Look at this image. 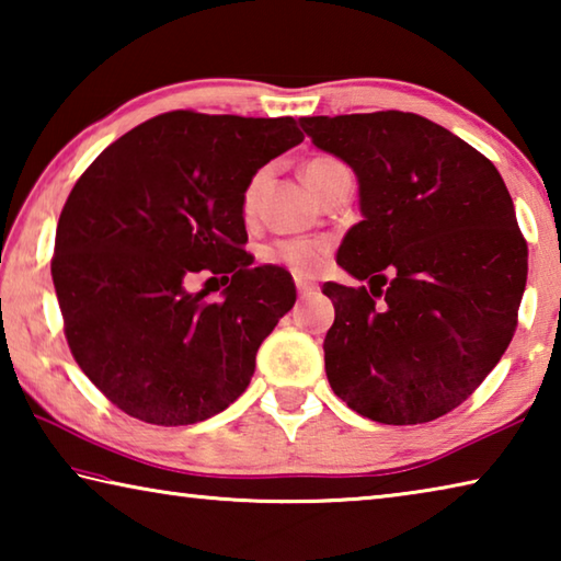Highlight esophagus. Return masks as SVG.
<instances>
[{
  "instance_id": "esophagus-1",
  "label": "esophagus",
  "mask_w": 561,
  "mask_h": 561,
  "mask_svg": "<svg viewBox=\"0 0 561 561\" xmlns=\"http://www.w3.org/2000/svg\"><path fill=\"white\" fill-rule=\"evenodd\" d=\"M294 284H297V291L301 294V297H307V294L319 289L317 282H311V279H307V277H294Z\"/></svg>"
}]
</instances>
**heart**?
Listing matches in <instances>:
<instances>
[{
	"mask_svg": "<svg viewBox=\"0 0 561 561\" xmlns=\"http://www.w3.org/2000/svg\"><path fill=\"white\" fill-rule=\"evenodd\" d=\"M331 165H336V160L314 158L304 165L301 175L307 180L311 193H314L319 178L324 175ZM262 185H264V173L260 170V173H254L250 178V183H247L242 193V213L247 217L254 213V207H257ZM264 257H267V262L279 264V267L297 274V277H314V274L324 267V262L329 257V242L321 240V237H291V240L274 242Z\"/></svg>",
	"mask_w": 561,
	"mask_h": 561,
	"instance_id": "obj_1",
	"label": "heart"
}]
</instances>
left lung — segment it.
Listing matches in <instances>:
<instances>
[{"label": "left lung", "mask_w": 561, "mask_h": 561, "mask_svg": "<svg viewBox=\"0 0 561 561\" xmlns=\"http://www.w3.org/2000/svg\"><path fill=\"white\" fill-rule=\"evenodd\" d=\"M351 165L360 215L336 262L368 287L327 282L334 393L386 425L428 423L478 388L510 346L527 242L497 168L415 113L299 118Z\"/></svg>", "instance_id": "8db88e82"}]
</instances>
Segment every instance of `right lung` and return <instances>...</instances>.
Segmentation results:
<instances>
[{
  "label": "right lung",
  "instance_id": "right-lung-1",
  "mask_svg": "<svg viewBox=\"0 0 561 561\" xmlns=\"http://www.w3.org/2000/svg\"><path fill=\"white\" fill-rule=\"evenodd\" d=\"M301 140L289 116L173 111L128 130L76 180L56 227L54 289L76 364L123 413L190 425L250 386L297 289L282 267H250L242 193ZM201 271L224 277L225 302L186 291Z\"/></svg>",
  "mask_w": 561,
  "mask_h": 561
}]
</instances>
